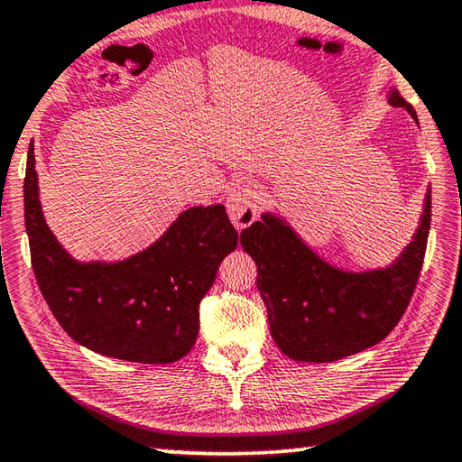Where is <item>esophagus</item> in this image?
I'll list each match as a JSON object with an SVG mask.
<instances>
[{"label": "esophagus", "mask_w": 462, "mask_h": 462, "mask_svg": "<svg viewBox=\"0 0 462 462\" xmlns=\"http://www.w3.org/2000/svg\"><path fill=\"white\" fill-rule=\"evenodd\" d=\"M263 205V194L260 186L252 182L247 184H237L236 189L231 190L229 199H226V213L237 229H245V226L252 225L257 217H260V210Z\"/></svg>", "instance_id": "esophagus-1"}]
</instances>
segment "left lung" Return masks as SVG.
<instances>
[{
	"label": "left lung",
	"mask_w": 462,
	"mask_h": 462,
	"mask_svg": "<svg viewBox=\"0 0 462 462\" xmlns=\"http://www.w3.org/2000/svg\"><path fill=\"white\" fill-rule=\"evenodd\" d=\"M390 103L418 121L414 107L398 91L390 93ZM430 215L428 192L422 223L406 252L390 268L363 273L330 268L282 218L270 213L241 231V245L257 265V290L282 353L294 361L327 363L383 341L416 290Z\"/></svg>",
	"instance_id": "left-lung-1"
}]
</instances>
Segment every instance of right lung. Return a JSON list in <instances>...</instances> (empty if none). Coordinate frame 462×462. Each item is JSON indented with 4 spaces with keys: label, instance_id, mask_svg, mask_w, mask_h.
Segmentation results:
<instances>
[{
    "label": "right lung",
    "instance_id": "right-lung-1",
    "mask_svg": "<svg viewBox=\"0 0 462 462\" xmlns=\"http://www.w3.org/2000/svg\"><path fill=\"white\" fill-rule=\"evenodd\" d=\"M23 218L32 270L59 325L87 349L134 363H174L192 349L199 304L223 257L237 247L223 205L192 207L125 262H75L44 223L32 143Z\"/></svg>",
    "mask_w": 462,
    "mask_h": 462
}]
</instances>
